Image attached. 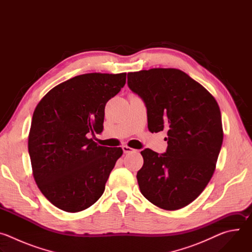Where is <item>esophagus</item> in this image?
<instances>
[{"mask_svg": "<svg viewBox=\"0 0 252 252\" xmlns=\"http://www.w3.org/2000/svg\"><path fill=\"white\" fill-rule=\"evenodd\" d=\"M123 151H124L125 154H129V153L134 152L135 150H133V149H131V148H129L127 146H123Z\"/></svg>", "mask_w": 252, "mask_h": 252, "instance_id": "obj_1", "label": "esophagus"}]
</instances>
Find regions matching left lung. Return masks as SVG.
Listing matches in <instances>:
<instances>
[{"label": "left lung", "instance_id": "left-lung-1", "mask_svg": "<svg viewBox=\"0 0 252 252\" xmlns=\"http://www.w3.org/2000/svg\"><path fill=\"white\" fill-rule=\"evenodd\" d=\"M127 85L145 100L149 130H167L166 153L140 152V192L162 209H181L199 196L215 170L223 140L219 103L177 68L128 73Z\"/></svg>", "mask_w": 252, "mask_h": 252}]
</instances>
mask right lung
I'll list each match as a JSON object with an SVG mask.
<instances>
[{
    "instance_id": "add662e5",
    "label": "right lung",
    "mask_w": 252,
    "mask_h": 252,
    "mask_svg": "<svg viewBox=\"0 0 252 252\" xmlns=\"http://www.w3.org/2000/svg\"><path fill=\"white\" fill-rule=\"evenodd\" d=\"M126 80V73L80 75L35 106L28 139L32 175L56 207L79 212L102 195L123 149L98 146L89 135L102 131L105 104Z\"/></svg>"
}]
</instances>
